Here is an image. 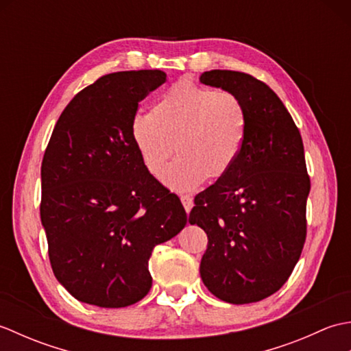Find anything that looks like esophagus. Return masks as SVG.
<instances>
[{
  "mask_svg": "<svg viewBox=\"0 0 351 351\" xmlns=\"http://www.w3.org/2000/svg\"><path fill=\"white\" fill-rule=\"evenodd\" d=\"M181 202H182V205H184V210L187 211V214L191 211V208H193V197H190V196H187V195H184V196H181Z\"/></svg>",
  "mask_w": 351,
  "mask_h": 351,
  "instance_id": "obj_1",
  "label": "esophagus"
}]
</instances>
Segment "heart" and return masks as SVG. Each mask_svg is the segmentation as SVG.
Instances as JSON below:
<instances>
[{"label": "heart", "mask_w": 351, "mask_h": 351, "mask_svg": "<svg viewBox=\"0 0 351 351\" xmlns=\"http://www.w3.org/2000/svg\"><path fill=\"white\" fill-rule=\"evenodd\" d=\"M245 117L234 95L193 83H178L136 114L131 138L147 171L160 176L175 147L180 156L162 176L178 193L197 190L208 178L221 180L240 156Z\"/></svg>", "instance_id": "obj_1"}]
</instances>
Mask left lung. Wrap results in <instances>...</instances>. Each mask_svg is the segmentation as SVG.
<instances>
[{"mask_svg":"<svg viewBox=\"0 0 351 351\" xmlns=\"http://www.w3.org/2000/svg\"><path fill=\"white\" fill-rule=\"evenodd\" d=\"M200 83L234 95L245 117L237 162L199 193L189 217L208 235L200 278L223 302H259L288 280L306 238L302 136L279 96L249 73L214 69Z\"/></svg>","mask_w":351,"mask_h":351,"instance_id":"8db88e82","label":"left lung"}]
</instances>
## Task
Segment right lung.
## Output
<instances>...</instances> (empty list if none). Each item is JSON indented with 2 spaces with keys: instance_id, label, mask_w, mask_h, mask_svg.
<instances>
[{
  "instance_id": "obj_1",
  "label": "right lung",
  "mask_w": 351,
  "mask_h": 351,
  "mask_svg": "<svg viewBox=\"0 0 351 351\" xmlns=\"http://www.w3.org/2000/svg\"><path fill=\"white\" fill-rule=\"evenodd\" d=\"M166 73L125 71L81 90L43 155L40 220L57 280L77 300L125 308L149 293V258L187 225L180 197L155 180L131 138L138 102Z\"/></svg>"
}]
</instances>
